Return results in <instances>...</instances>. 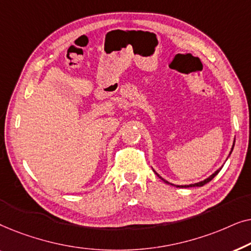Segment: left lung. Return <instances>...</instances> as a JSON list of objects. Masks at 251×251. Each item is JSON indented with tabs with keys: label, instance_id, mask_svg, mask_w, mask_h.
<instances>
[{
	"label": "left lung",
	"instance_id": "left-lung-1",
	"mask_svg": "<svg viewBox=\"0 0 251 251\" xmlns=\"http://www.w3.org/2000/svg\"><path fill=\"white\" fill-rule=\"evenodd\" d=\"M234 143H235V139H234V142H233V145H232L231 152H229V155H231L232 151H233V149H234ZM221 169H222V168H219V169H218V170H216V171H215V173L211 175V176H209L208 178H205V179H204V180H202V181H199V183H195V184H190V185H174V184H171V183H169V181H167L166 179H163V178H162V177H161V176H160V175H157V174L155 173V171H154V173H155V174L157 175V177H159V178H161V179H162V180L164 181V183H167V184L174 185V186H177V187H192V186H203V185H204V184H207V183H209V181H210V180L212 179V178H214V177L216 176V175H217V174L219 173V171H221Z\"/></svg>",
	"mask_w": 251,
	"mask_h": 251
}]
</instances>
